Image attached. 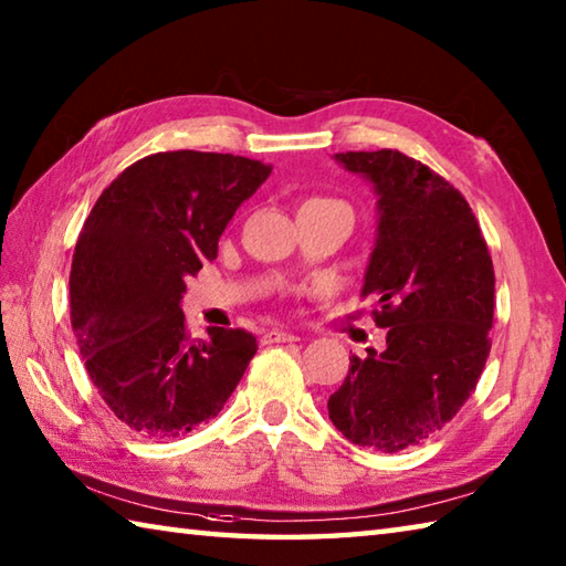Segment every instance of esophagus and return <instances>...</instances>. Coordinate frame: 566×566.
<instances>
[{
  "instance_id": "1",
  "label": "esophagus",
  "mask_w": 566,
  "mask_h": 566,
  "mask_svg": "<svg viewBox=\"0 0 566 566\" xmlns=\"http://www.w3.org/2000/svg\"><path fill=\"white\" fill-rule=\"evenodd\" d=\"M293 339H297L293 333H287V329H269V333H263L261 343L263 345H279V343H293Z\"/></svg>"
}]
</instances>
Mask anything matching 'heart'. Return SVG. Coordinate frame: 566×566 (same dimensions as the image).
Returning a JSON list of instances; mask_svg holds the SVG:
<instances>
[{
  "label": "heart",
  "mask_w": 566,
  "mask_h": 566,
  "mask_svg": "<svg viewBox=\"0 0 566 566\" xmlns=\"http://www.w3.org/2000/svg\"><path fill=\"white\" fill-rule=\"evenodd\" d=\"M311 201H323V199H311Z\"/></svg>",
  "instance_id": "b5f03b06"
}]
</instances>
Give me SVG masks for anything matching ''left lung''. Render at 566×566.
Listing matches in <instances>:
<instances>
[{
	"label": "left lung",
	"instance_id": "1",
	"mask_svg": "<svg viewBox=\"0 0 566 566\" xmlns=\"http://www.w3.org/2000/svg\"><path fill=\"white\" fill-rule=\"evenodd\" d=\"M377 195V239L361 297H377L387 347L352 355L329 394V421L357 446L403 451L443 429L475 389L490 355L495 273L463 195L401 155L337 153Z\"/></svg>",
	"mask_w": 566,
	"mask_h": 566
}]
</instances>
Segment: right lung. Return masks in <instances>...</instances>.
<instances>
[{
    "label": "right lung",
    "mask_w": 566,
    "mask_h": 566,
    "mask_svg": "<svg viewBox=\"0 0 566 566\" xmlns=\"http://www.w3.org/2000/svg\"><path fill=\"white\" fill-rule=\"evenodd\" d=\"M271 169L239 155L157 153L117 175L83 223L73 333L103 401L147 439L214 419L259 349L247 329L209 327L207 339H189L182 295Z\"/></svg>",
    "instance_id": "right-lung-1"
}]
</instances>
